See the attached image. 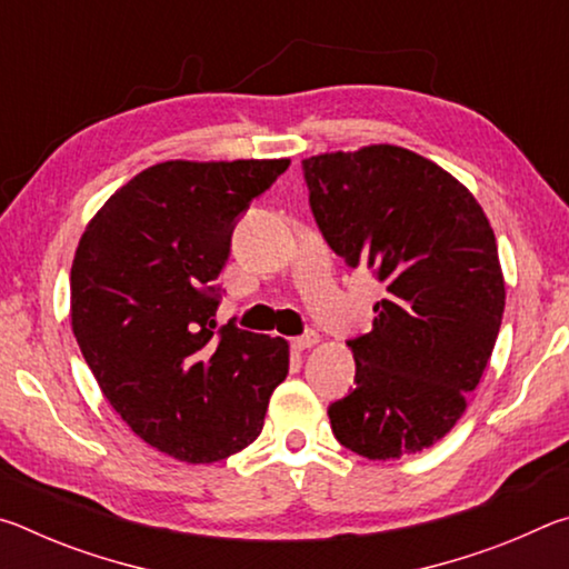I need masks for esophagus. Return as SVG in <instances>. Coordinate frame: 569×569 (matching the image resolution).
Returning a JSON list of instances; mask_svg holds the SVG:
<instances>
[{
  "mask_svg": "<svg viewBox=\"0 0 569 569\" xmlns=\"http://www.w3.org/2000/svg\"><path fill=\"white\" fill-rule=\"evenodd\" d=\"M319 343V333H313V331H308V333H303V336H296V339L291 341V346L296 351H306V349H311V346H316Z\"/></svg>",
  "mask_w": 569,
  "mask_h": 569,
  "instance_id": "34e87169",
  "label": "esophagus"
}]
</instances>
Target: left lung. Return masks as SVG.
I'll use <instances>...</instances> for the list:
<instances>
[{
    "label": "left lung",
    "mask_w": 569,
    "mask_h": 569,
    "mask_svg": "<svg viewBox=\"0 0 569 569\" xmlns=\"http://www.w3.org/2000/svg\"><path fill=\"white\" fill-rule=\"evenodd\" d=\"M321 236L383 286L373 329L346 343L356 389L329 407L333 437L399 459L447 435L492 356L505 313L495 230L437 162L397 146L301 162Z\"/></svg>",
    "instance_id": "8db88e82"
}]
</instances>
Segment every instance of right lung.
Masks as SVG:
<instances>
[{"label": "right lung", "instance_id": "right-lung-1", "mask_svg": "<svg viewBox=\"0 0 569 569\" xmlns=\"http://www.w3.org/2000/svg\"><path fill=\"white\" fill-rule=\"evenodd\" d=\"M291 160H168L134 176L77 246L72 331L104 399L142 441L190 465L263 429L283 339L216 329L233 228Z\"/></svg>", "mask_w": 569, "mask_h": 569}]
</instances>
